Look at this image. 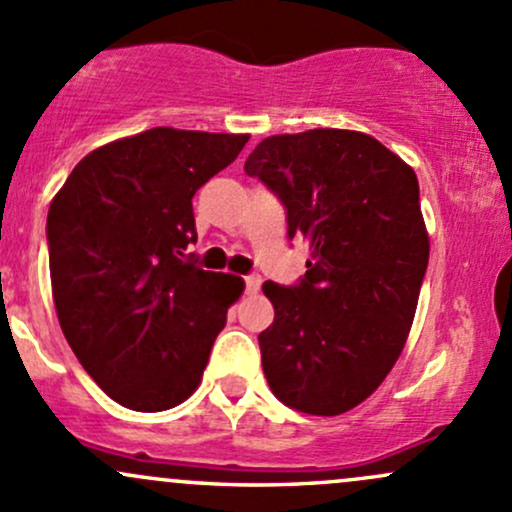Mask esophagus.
<instances>
[{
    "instance_id": "1",
    "label": "esophagus",
    "mask_w": 512,
    "mask_h": 512,
    "mask_svg": "<svg viewBox=\"0 0 512 512\" xmlns=\"http://www.w3.org/2000/svg\"><path fill=\"white\" fill-rule=\"evenodd\" d=\"M260 284H262V277L260 274H245V292L247 294H257L260 292Z\"/></svg>"
}]
</instances>
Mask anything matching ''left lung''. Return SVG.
I'll use <instances>...</instances> for the list:
<instances>
[{"label": "left lung", "instance_id": "left-lung-1", "mask_svg": "<svg viewBox=\"0 0 512 512\" xmlns=\"http://www.w3.org/2000/svg\"><path fill=\"white\" fill-rule=\"evenodd\" d=\"M309 240L306 274L265 282L274 321L257 336L279 402L333 417L373 395L405 348L429 262L410 166L370 134L309 129L262 139L245 161Z\"/></svg>", "mask_w": 512, "mask_h": 512}]
</instances>
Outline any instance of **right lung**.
Listing matches in <instances>:
<instances>
[{
	"label": "right lung",
	"mask_w": 512,
	"mask_h": 512,
	"mask_svg": "<svg viewBox=\"0 0 512 512\" xmlns=\"http://www.w3.org/2000/svg\"><path fill=\"white\" fill-rule=\"evenodd\" d=\"M247 139L171 127L117 139L80 161L48 208L63 336L122 407L161 412L184 402L245 289L184 250L198 238L193 196Z\"/></svg>",
	"instance_id": "add662e5"
}]
</instances>
